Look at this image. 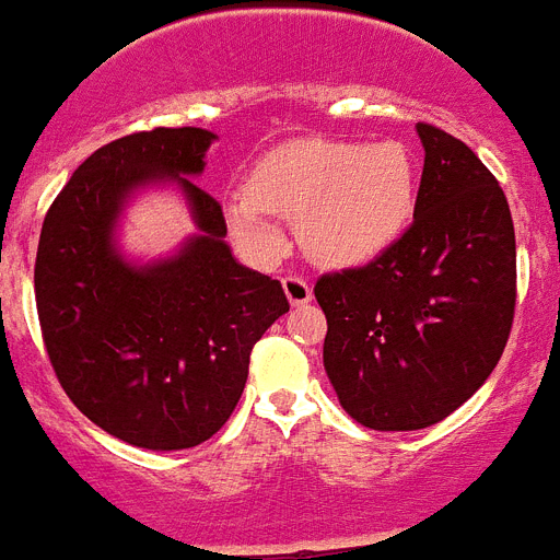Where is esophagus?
I'll list each match as a JSON object with an SVG mask.
<instances>
[{
  "label": "esophagus",
  "instance_id": "34e87169",
  "mask_svg": "<svg viewBox=\"0 0 560 560\" xmlns=\"http://www.w3.org/2000/svg\"><path fill=\"white\" fill-rule=\"evenodd\" d=\"M281 288H284V295H288V302L293 307H302V304L313 302V288H310L307 279H302V276H284Z\"/></svg>",
  "mask_w": 560,
  "mask_h": 560
}]
</instances>
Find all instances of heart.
Instances as JSON below:
<instances>
[{"label": "heart", "instance_id": "heart-1", "mask_svg": "<svg viewBox=\"0 0 560 560\" xmlns=\"http://www.w3.org/2000/svg\"><path fill=\"white\" fill-rule=\"evenodd\" d=\"M416 213V167L398 142L293 139L258 159L250 190L230 192L224 215L261 253L281 247L272 215L299 224L304 250L330 267H355L401 238Z\"/></svg>", "mask_w": 560, "mask_h": 560}]
</instances>
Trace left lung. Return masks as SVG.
<instances>
[{
	"label": "left lung",
	"instance_id": "8db88e82",
	"mask_svg": "<svg viewBox=\"0 0 560 560\" xmlns=\"http://www.w3.org/2000/svg\"><path fill=\"white\" fill-rule=\"evenodd\" d=\"M416 130L424 173L407 233L370 265L316 281L327 378L350 418L382 432L458 410L495 370L515 313L504 190L462 139Z\"/></svg>",
	"mask_w": 560,
	"mask_h": 560
}]
</instances>
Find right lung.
Instances as JSON below:
<instances>
[{
  "label": "right lung",
  "mask_w": 560,
  "mask_h": 560,
  "mask_svg": "<svg viewBox=\"0 0 560 560\" xmlns=\"http://www.w3.org/2000/svg\"><path fill=\"white\" fill-rule=\"evenodd\" d=\"M215 133L156 128L84 159L50 205L36 250V310L56 378L93 424L144 450L208 441L236 410L258 338L290 310L270 276L238 265L222 205L192 185ZM186 196L197 236L136 266L115 230L144 186Z\"/></svg>",
  "instance_id": "add662e5"
}]
</instances>
